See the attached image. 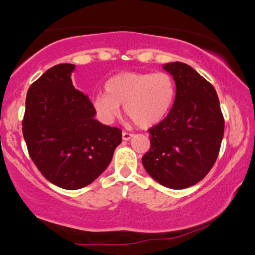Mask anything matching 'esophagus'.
<instances>
[{
    "label": "esophagus",
    "mask_w": 255,
    "mask_h": 255,
    "mask_svg": "<svg viewBox=\"0 0 255 255\" xmlns=\"http://www.w3.org/2000/svg\"><path fill=\"white\" fill-rule=\"evenodd\" d=\"M132 137H133L132 133H129V132H122V139H123V140H129Z\"/></svg>",
    "instance_id": "1"
}]
</instances>
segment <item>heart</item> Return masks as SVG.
I'll list each match as a JSON object with an SVG mask.
<instances>
[{
    "mask_svg": "<svg viewBox=\"0 0 255 255\" xmlns=\"http://www.w3.org/2000/svg\"><path fill=\"white\" fill-rule=\"evenodd\" d=\"M176 97V84L168 73L125 71L113 75L105 84V94L92 97V109L97 118L111 125L125 113L142 128L153 127L170 112Z\"/></svg>",
    "mask_w": 255,
    "mask_h": 255,
    "instance_id": "b5f03b06",
    "label": "heart"
}]
</instances>
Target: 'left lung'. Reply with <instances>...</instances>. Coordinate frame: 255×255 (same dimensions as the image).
Returning a JSON list of instances; mask_svg holds the SVG:
<instances>
[{
  "instance_id": "1",
  "label": "left lung",
  "mask_w": 255,
  "mask_h": 255,
  "mask_svg": "<svg viewBox=\"0 0 255 255\" xmlns=\"http://www.w3.org/2000/svg\"><path fill=\"white\" fill-rule=\"evenodd\" d=\"M176 97L173 109L149 129L150 149L142 158L146 173L169 189H186L212 169L222 143L225 118L215 87L184 63H168Z\"/></svg>"
}]
</instances>
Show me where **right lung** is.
<instances>
[{
	"label": "right lung",
	"instance_id": "right-lung-1",
	"mask_svg": "<svg viewBox=\"0 0 255 255\" xmlns=\"http://www.w3.org/2000/svg\"><path fill=\"white\" fill-rule=\"evenodd\" d=\"M74 64H59L28 89L22 130L28 153L51 184L87 186L111 163L122 130L95 120L89 96L71 81Z\"/></svg>",
	"mask_w": 255,
	"mask_h": 255
}]
</instances>
